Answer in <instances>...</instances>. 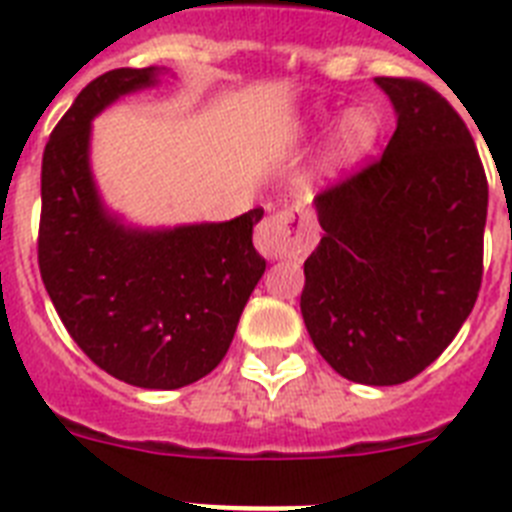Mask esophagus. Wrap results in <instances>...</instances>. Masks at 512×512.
<instances>
[{"label":"esophagus","mask_w":512,"mask_h":512,"mask_svg":"<svg viewBox=\"0 0 512 512\" xmlns=\"http://www.w3.org/2000/svg\"><path fill=\"white\" fill-rule=\"evenodd\" d=\"M256 248L266 259H300L312 248L307 217L300 210L274 212L256 228Z\"/></svg>","instance_id":"1"}]
</instances>
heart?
<instances>
[{"label": "heart", "instance_id": "b5f03b06", "mask_svg": "<svg viewBox=\"0 0 512 512\" xmlns=\"http://www.w3.org/2000/svg\"><path fill=\"white\" fill-rule=\"evenodd\" d=\"M336 117L325 110H312L310 117L302 125V135L305 138H318V135L328 133ZM379 140V122L369 110H354L348 112L336 128L333 138H330L328 161L333 169H356L372 156L374 146Z\"/></svg>", "mask_w": 512, "mask_h": 512}]
</instances>
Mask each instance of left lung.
<instances>
[{
    "instance_id": "1",
    "label": "left lung",
    "mask_w": 512,
    "mask_h": 512,
    "mask_svg": "<svg viewBox=\"0 0 512 512\" xmlns=\"http://www.w3.org/2000/svg\"><path fill=\"white\" fill-rule=\"evenodd\" d=\"M397 115L382 158L315 197L323 238L300 310L341 377L402 384L431 366L482 284L487 176L464 120L415 79L377 76Z\"/></svg>"
}]
</instances>
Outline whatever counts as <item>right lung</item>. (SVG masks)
<instances>
[{"label":"right lung","instance_id":"obj_1","mask_svg":"<svg viewBox=\"0 0 512 512\" xmlns=\"http://www.w3.org/2000/svg\"><path fill=\"white\" fill-rule=\"evenodd\" d=\"M161 69H115L81 89L43 153L38 264L69 336L99 369L143 390H179L228 354L264 277L253 225L135 228L104 207L89 164L92 120L115 99L158 84Z\"/></svg>","mask_w":512,"mask_h":512}]
</instances>
